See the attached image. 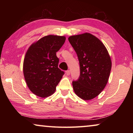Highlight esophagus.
Masks as SVG:
<instances>
[{
	"instance_id": "1",
	"label": "esophagus",
	"mask_w": 133,
	"mask_h": 133,
	"mask_svg": "<svg viewBox=\"0 0 133 133\" xmlns=\"http://www.w3.org/2000/svg\"><path fill=\"white\" fill-rule=\"evenodd\" d=\"M66 75L67 76H69L70 75V70H67L66 71Z\"/></svg>"
}]
</instances>
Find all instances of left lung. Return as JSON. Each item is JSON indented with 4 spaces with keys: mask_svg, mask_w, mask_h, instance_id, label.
I'll list each match as a JSON object with an SVG mask.
<instances>
[{
    "mask_svg": "<svg viewBox=\"0 0 133 133\" xmlns=\"http://www.w3.org/2000/svg\"><path fill=\"white\" fill-rule=\"evenodd\" d=\"M68 39L80 64L79 77L72 82L74 91L83 100H91L107 84L111 69V58L103 43L90 33L71 36Z\"/></svg>",
    "mask_w": 133,
    "mask_h": 133,
    "instance_id": "left-lung-1",
    "label": "left lung"
}]
</instances>
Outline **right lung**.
I'll return each mask as SVG.
<instances>
[{"label": "right lung", "instance_id": "1", "mask_svg": "<svg viewBox=\"0 0 133 133\" xmlns=\"http://www.w3.org/2000/svg\"><path fill=\"white\" fill-rule=\"evenodd\" d=\"M66 37L49 35L32 44L23 62L26 84L33 94L44 98L53 94L64 72L58 67L56 52L64 43Z\"/></svg>", "mask_w": 133, "mask_h": 133}]
</instances>
